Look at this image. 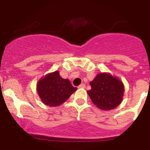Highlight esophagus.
<instances>
[{
    "mask_svg": "<svg viewBox=\"0 0 150 150\" xmlns=\"http://www.w3.org/2000/svg\"><path fill=\"white\" fill-rule=\"evenodd\" d=\"M85 84H81L80 85H79L78 86V88H80V89H84V88H85Z\"/></svg>",
    "mask_w": 150,
    "mask_h": 150,
    "instance_id": "1",
    "label": "esophagus"
}]
</instances>
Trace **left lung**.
Wrapping results in <instances>:
<instances>
[{
  "label": "left lung",
  "instance_id": "left-lung-1",
  "mask_svg": "<svg viewBox=\"0 0 150 150\" xmlns=\"http://www.w3.org/2000/svg\"><path fill=\"white\" fill-rule=\"evenodd\" d=\"M92 89L87 91L93 104L104 111L113 109L120 104L124 94L122 81L108 73L97 74L89 82Z\"/></svg>",
  "mask_w": 150,
  "mask_h": 150
}]
</instances>
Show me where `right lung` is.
Instances as JSON below:
<instances>
[{"label":"right lung","instance_id":"1","mask_svg":"<svg viewBox=\"0 0 150 150\" xmlns=\"http://www.w3.org/2000/svg\"><path fill=\"white\" fill-rule=\"evenodd\" d=\"M77 90L70 80L60 76L58 70L50 73L37 82V91L41 101L49 106H58L65 102Z\"/></svg>","mask_w":150,"mask_h":150}]
</instances>
